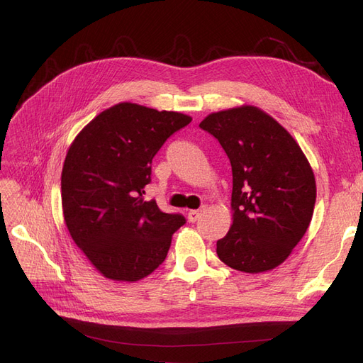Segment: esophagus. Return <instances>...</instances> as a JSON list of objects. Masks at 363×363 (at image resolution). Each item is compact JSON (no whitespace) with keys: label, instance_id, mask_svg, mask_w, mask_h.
I'll list each match as a JSON object with an SVG mask.
<instances>
[{"label":"esophagus","instance_id":"esophagus-1","mask_svg":"<svg viewBox=\"0 0 363 363\" xmlns=\"http://www.w3.org/2000/svg\"><path fill=\"white\" fill-rule=\"evenodd\" d=\"M200 215H201V211H189V212H188V219H189V223H195L196 219L200 218Z\"/></svg>","mask_w":363,"mask_h":363}]
</instances>
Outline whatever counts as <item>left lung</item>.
<instances>
[{
    "label": "left lung",
    "mask_w": 363,
    "mask_h": 363,
    "mask_svg": "<svg viewBox=\"0 0 363 363\" xmlns=\"http://www.w3.org/2000/svg\"><path fill=\"white\" fill-rule=\"evenodd\" d=\"M232 164L233 224L216 242L227 267L257 274L288 259L311 224L315 175L295 139L255 106L206 116Z\"/></svg>",
    "instance_id": "left-lung-1"
}]
</instances>
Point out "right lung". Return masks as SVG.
<instances>
[{"instance_id":"obj_1","label":"right lung","mask_w":363,"mask_h":363,"mask_svg":"<svg viewBox=\"0 0 363 363\" xmlns=\"http://www.w3.org/2000/svg\"><path fill=\"white\" fill-rule=\"evenodd\" d=\"M191 116L135 103L106 108L71 144L62 169L65 223L84 256L104 277L138 281L168 255L186 223L144 200L151 162Z\"/></svg>"}]
</instances>
